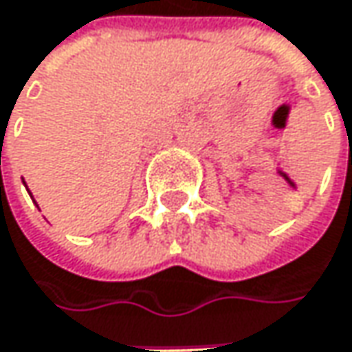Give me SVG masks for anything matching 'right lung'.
Returning a JSON list of instances; mask_svg holds the SVG:
<instances>
[{
    "instance_id": "add662e5",
    "label": "right lung",
    "mask_w": 352,
    "mask_h": 352,
    "mask_svg": "<svg viewBox=\"0 0 352 352\" xmlns=\"http://www.w3.org/2000/svg\"><path fill=\"white\" fill-rule=\"evenodd\" d=\"M23 186H25V182H23ZM28 192H30V190H28Z\"/></svg>"
}]
</instances>
